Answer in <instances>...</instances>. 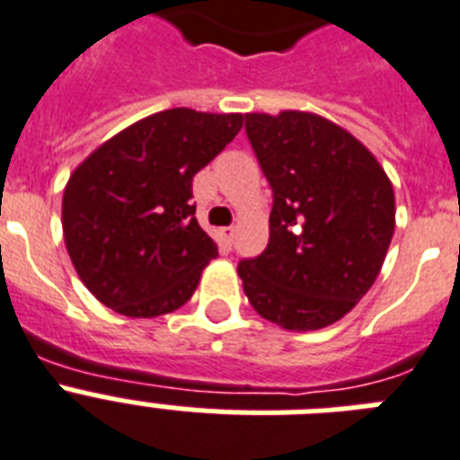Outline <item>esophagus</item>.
Here are the masks:
<instances>
[{
    "label": "esophagus",
    "instance_id": "1",
    "mask_svg": "<svg viewBox=\"0 0 460 460\" xmlns=\"http://www.w3.org/2000/svg\"><path fill=\"white\" fill-rule=\"evenodd\" d=\"M219 234H222V241L226 243V245H231V243H234V234H236V229H234V226H224Z\"/></svg>",
    "mask_w": 460,
    "mask_h": 460
}]
</instances>
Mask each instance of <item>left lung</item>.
<instances>
[{
  "instance_id": "8db88e82",
  "label": "left lung",
  "mask_w": 460,
  "mask_h": 460,
  "mask_svg": "<svg viewBox=\"0 0 460 460\" xmlns=\"http://www.w3.org/2000/svg\"><path fill=\"white\" fill-rule=\"evenodd\" d=\"M245 132L274 191L264 252L238 264L250 305L286 331L340 321L378 279L394 191L376 155L305 111L248 113Z\"/></svg>"
}]
</instances>
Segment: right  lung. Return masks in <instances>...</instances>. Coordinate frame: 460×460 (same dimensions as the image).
<instances>
[{"label":"right lung","mask_w":460,"mask_h":460,"mask_svg":"<svg viewBox=\"0 0 460 460\" xmlns=\"http://www.w3.org/2000/svg\"><path fill=\"white\" fill-rule=\"evenodd\" d=\"M241 113L170 108L92 151L63 191V238L101 305L132 319L189 302L217 257L191 203V181L241 132Z\"/></svg>","instance_id":"right-lung-1"}]
</instances>
